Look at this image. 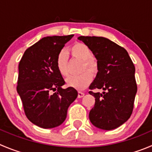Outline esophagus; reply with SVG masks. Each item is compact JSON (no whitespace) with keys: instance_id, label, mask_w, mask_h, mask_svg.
Segmentation results:
<instances>
[{"instance_id":"esophagus-1","label":"esophagus","mask_w":152,"mask_h":152,"mask_svg":"<svg viewBox=\"0 0 152 152\" xmlns=\"http://www.w3.org/2000/svg\"><path fill=\"white\" fill-rule=\"evenodd\" d=\"M84 96V93L82 92H78V94H77V97L78 98H83Z\"/></svg>"}]
</instances>
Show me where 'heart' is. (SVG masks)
<instances>
[{
	"label": "heart",
	"instance_id": "heart-1",
	"mask_svg": "<svg viewBox=\"0 0 152 152\" xmlns=\"http://www.w3.org/2000/svg\"><path fill=\"white\" fill-rule=\"evenodd\" d=\"M70 52L74 57L83 60L82 71L88 69L83 73L77 75H70L66 80L67 86L77 89H83L91 83L92 75L90 73H95L98 71V63L95 59L92 57V50L89 46L83 43H75L70 49ZM56 66L57 71L62 76H67L69 74L68 69V56L65 50H61L56 57Z\"/></svg>",
	"mask_w": 152,
	"mask_h": 152
}]
</instances>
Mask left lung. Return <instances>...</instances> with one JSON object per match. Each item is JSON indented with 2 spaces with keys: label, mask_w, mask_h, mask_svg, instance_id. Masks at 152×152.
Returning a JSON list of instances; mask_svg holds the SVG:
<instances>
[{
  "label": "left lung",
  "mask_w": 152,
  "mask_h": 152,
  "mask_svg": "<svg viewBox=\"0 0 152 152\" xmlns=\"http://www.w3.org/2000/svg\"><path fill=\"white\" fill-rule=\"evenodd\" d=\"M89 46L98 63V73L89 89L104 92L89 93L95 98L89 112L91 123L110 131L128 121L132 113L137 91L135 67L124 48L104 37H79Z\"/></svg>",
  "instance_id": "8db88e82"
}]
</instances>
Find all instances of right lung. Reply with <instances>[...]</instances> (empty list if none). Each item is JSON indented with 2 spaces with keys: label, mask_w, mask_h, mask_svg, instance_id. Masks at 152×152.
<instances>
[{
  "label": "right lung",
  "mask_w": 152,
  "mask_h": 152,
  "mask_svg": "<svg viewBox=\"0 0 152 152\" xmlns=\"http://www.w3.org/2000/svg\"><path fill=\"white\" fill-rule=\"evenodd\" d=\"M73 37H44L28 48L19 62L17 92L26 116L42 128L61 125L77 97L75 88H62L65 81L56 66L57 54Z\"/></svg>",
  "instance_id": "right-lung-1"
}]
</instances>
